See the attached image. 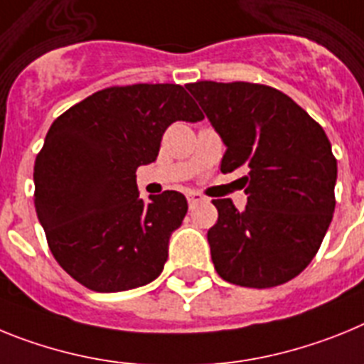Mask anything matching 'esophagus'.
<instances>
[{
    "label": "esophagus",
    "instance_id": "34e87169",
    "mask_svg": "<svg viewBox=\"0 0 364 364\" xmlns=\"http://www.w3.org/2000/svg\"><path fill=\"white\" fill-rule=\"evenodd\" d=\"M186 200H188V205H191V207H194V205H198V203H201V201H205V198L200 194V192L191 191V192H186Z\"/></svg>",
    "mask_w": 364,
    "mask_h": 364
}]
</instances>
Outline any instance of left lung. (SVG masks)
Instances as JSON below:
<instances>
[{
	"label": "left lung",
	"mask_w": 364,
	"mask_h": 364,
	"mask_svg": "<svg viewBox=\"0 0 364 364\" xmlns=\"http://www.w3.org/2000/svg\"><path fill=\"white\" fill-rule=\"evenodd\" d=\"M186 90L227 146L221 172H247L245 210L213 200L218 221L207 240L218 274L257 289L291 280L333 218L337 161L324 129L274 87L205 80Z\"/></svg>",
	"instance_id": "8db88e82"
}]
</instances>
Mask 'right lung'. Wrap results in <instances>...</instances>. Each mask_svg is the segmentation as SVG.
I'll list each match as a JSON object with an SVG mask.
<instances>
[{
	"label": "right lung",
	"instance_id": "add662e5",
	"mask_svg": "<svg viewBox=\"0 0 364 364\" xmlns=\"http://www.w3.org/2000/svg\"><path fill=\"white\" fill-rule=\"evenodd\" d=\"M201 119L183 86L134 84L97 91L50 124L34 161V207L65 273L99 293L159 277L188 203L176 191L143 200L135 172L157 159L172 122Z\"/></svg>",
	"mask_w": 364,
	"mask_h": 364
}]
</instances>
